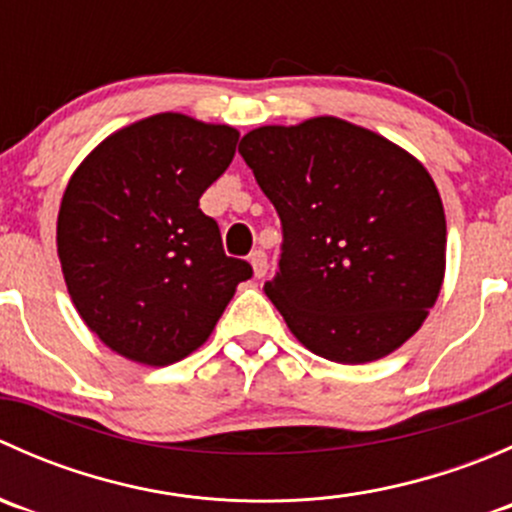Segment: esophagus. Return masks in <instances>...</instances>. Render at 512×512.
I'll list each match as a JSON object with an SVG mask.
<instances>
[{"label": "esophagus", "mask_w": 512, "mask_h": 512, "mask_svg": "<svg viewBox=\"0 0 512 512\" xmlns=\"http://www.w3.org/2000/svg\"><path fill=\"white\" fill-rule=\"evenodd\" d=\"M250 265H252V272H255L257 280H262V277L267 275V255L262 250H255L250 255Z\"/></svg>", "instance_id": "esophagus-1"}]
</instances>
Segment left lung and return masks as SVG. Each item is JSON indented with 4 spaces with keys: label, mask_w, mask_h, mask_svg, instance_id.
Returning a JSON list of instances; mask_svg holds the SVG:
<instances>
[{
    "label": "left lung",
    "mask_w": 512,
    "mask_h": 512,
    "mask_svg": "<svg viewBox=\"0 0 512 512\" xmlns=\"http://www.w3.org/2000/svg\"><path fill=\"white\" fill-rule=\"evenodd\" d=\"M240 156L282 220L265 294L317 356L366 364L414 337L446 272V215L418 160L334 116L262 126Z\"/></svg>",
    "instance_id": "obj_1"
}]
</instances>
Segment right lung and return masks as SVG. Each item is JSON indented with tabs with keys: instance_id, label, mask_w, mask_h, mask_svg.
Segmentation results:
<instances>
[{
	"instance_id": "add662e5",
	"label": "right lung",
	"mask_w": 512,
	"mask_h": 512,
	"mask_svg": "<svg viewBox=\"0 0 512 512\" xmlns=\"http://www.w3.org/2000/svg\"><path fill=\"white\" fill-rule=\"evenodd\" d=\"M237 138L230 126L156 113L111 133L71 175L56 250L76 312L111 352L148 366L185 359L252 277L200 210Z\"/></svg>"
}]
</instances>
